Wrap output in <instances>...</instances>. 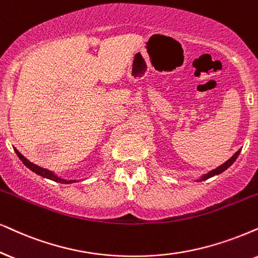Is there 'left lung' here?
Instances as JSON below:
<instances>
[{
	"mask_svg": "<svg viewBox=\"0 0 258 258\" xmlns=\"http://www.w3.org/2000/svg\"><path fill=\"white\" fill-rule=\"evenodd\" d=\"M239 153H240V149L238 150V151H237L236 153H234V155L232 156V157H231L230 159H227V161L225 162L224 164L219 165V167L216 168V169H213V170H211L210 172H207V174L202 175L201 177H200V178H198L197 181H205V180H207V178H210V177H213V176H216V175H219V174H221V172L225 171V170H226L227 168H230L231 165L233 164L234 161H236L237 157H238V155H239Z\"/></svg>",
	"mask_w": 258,
	"mask_h": 258,
	"instance_id": "obj_1",
	"label": "left lung"
}]
</instances>
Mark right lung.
Wrapping results in <instances>:
<instances>
[{
	"mask_svg": "<svg viewBox=\"0 0 258 258\" xmlns=\"http://www.w3.org/2000/svg\"><path fill=\"white\" fill-rule=\"evenodd\" d=\"M14 150H15L16 155H18V157L20 158L21 161H22V163H24V164L29 169V170H32L33 172H35V174L40 175V176H42V177H45V178H48V180H52V181H54V182H59V183L70 184V183H75V182H77L76 180H65V178L59 177V176H58L57 174H54L53 171L48 170V169L41 168V167H39V165L34 164V163L29 162L28 159L26 158L25 156H22L21 153L19 152L18 150H16L15 148H14Z\"/></svg>",
	"mask_w": 258,
	"mask_h": 258,
	"instance_id": "obj_1",
	"label": "right lung"
}]
</instances>
